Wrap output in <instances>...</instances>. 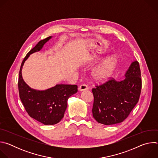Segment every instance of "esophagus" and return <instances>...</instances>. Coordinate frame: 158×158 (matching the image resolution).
<instances>
[{
    "label": "esophagus",
    "instance_id": "obj_1",
    "mask_svg": "<svg viewBox=\"0 0 158 158\" xmlns=\"http://www.w3.org/2000/svg\"><path fill=\"white\" fill-rule=\"evenodd\" d=\"M88 86H87V85H86V84H81L79 87V91H85V90H87V89H88Z\"/></svg>",
    "mask_w": 158,
    "mask_h": 158
}]
</instances>
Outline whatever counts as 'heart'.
<instances>
[{
	"instance_id": "1",
	"label": "heart",
	"mask_w": 158,
	"mask_h": 158,
	"mask_svg": "<svg viewBox=\"0 0 158 158\" xmlns=\"http://www.w3.org/2000/svg\"><path fill=\"white\" fill-rule=\"evenodd\" d=\"M118 64V60L115 56L107 58L99 68L93 73V77L97 82H104L107 80L113 74Z\"/></svg>"
}]
</instances>
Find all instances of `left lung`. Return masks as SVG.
<instances>
[{
    "mask_svg": "<svg viewBox=\"0 0 158 158\" xmlns=\"http://www.w3.org/2000/svg\"><path fill=\"white\" fill-rule=\"evenodd\" d=\"M125 76L121 81L112 78L92 89L93 116L99 123L112 125L123 122L138 102L142 80L138 61L131 64Z\"/></svg>",
    "mask_w": 158,
    "mask_h": 158,
    "instance_id": "1",
    "label": "left lung"
}]
</instances>
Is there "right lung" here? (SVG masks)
Instances as JSON below:
<instances>
[{"label": "right lung", "instance_id": "add662e5", "mask_svg": "<svg viewBox=\"0 0 158 158\" xmlns=\"http://www.w3.org/2000/svg\"><path fill=\"white\" fill-rule=\"evenodd\" d=\"M51 37L39 41L26 56L19 71V97L28 114L45 125H53L63 118L69 98L77 92V85L58 84L46 91H36L29 87L22 77V68L31 54L39 51Z\"/></svg>", "mask_w": 158, "mask_h": 158}]
</instances>
